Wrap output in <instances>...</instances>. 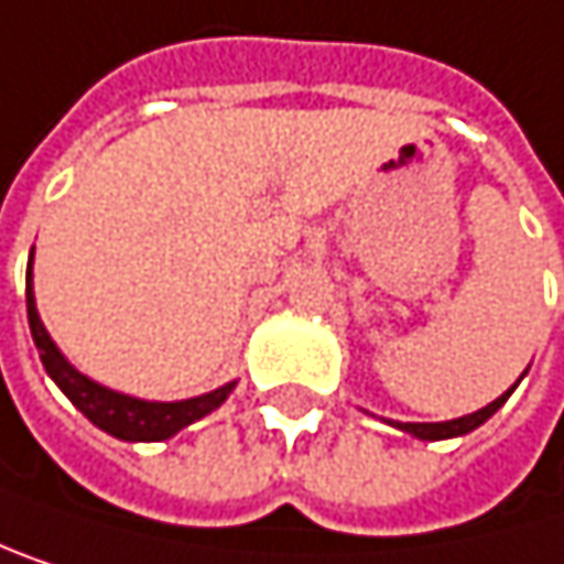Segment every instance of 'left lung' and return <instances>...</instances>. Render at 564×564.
Returning <instances> with one entry per match:
<instances>
[{
  "label": "left lung",
  "mask_w": 564,
  "mask_h": 564,
  "mask_svg": "<svg viewBox=\"0 0 564 564\" xmlns=\"http://www.w3.org/2000/svg\"><path fill=\"white\" fill-rule=\"evenodd\" d=\"M525 375V371H522ZM522 381V378H519ZM519 381L506 391V394H499L492 404H486V408H479V411H473V414H466V417H456V421H440V423H394L388 421L391 426H398V430H404V433H411V436H417V440H449V436H466V433H473L476 426H482V423L489 421L506 401H509V394L519 388Z\"/></svg>",
  "instance_id": "8db88e82"
}]
</instances>
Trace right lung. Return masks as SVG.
<instances>
[{"label": "right lung", "instance_id": "right-lung-1", "mask_svg": "<svg viewBox=\"0 0 564 564\" xmlns=\"http://www.w3.org/2000/svg\"><path fill=\"white\" fill-rule=\"evenodd\" d=\"M32 259H35V246H32L29 272H25V305H29L32 341L39 348V358H42L48 378L62 388V394L98 430H105V433H111L118 440H128V443H156V440H170L183 426L203 421L219 404H226V398L232 394L236 381H229V384H223V388H216L209 394L186 398V401H143V398L111 391V388L91 381L88 375H82L62 355V348L52 341L48 328L42 325V315L35 308V289H32Z\"/></svg>", "mask_w": 564, "mask_h": 564}]
</instances>
